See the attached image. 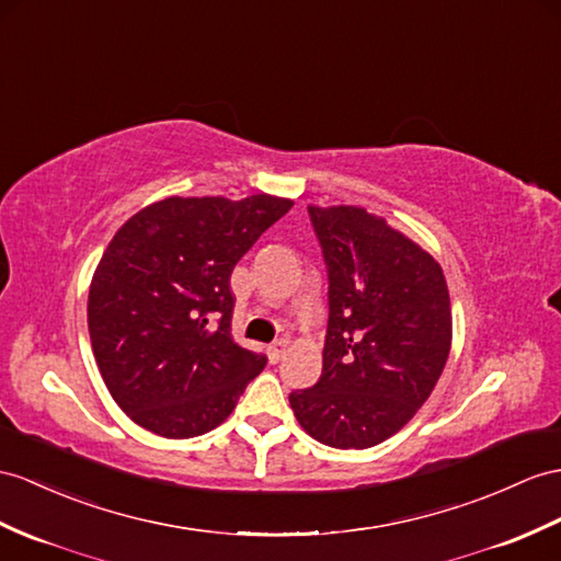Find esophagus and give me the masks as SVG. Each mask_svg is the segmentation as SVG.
Wrapping results in <instances>:
<instances>
[{
  "mask_svg": "<svg viewBox=\"0 0 561 561\" xmlns=\"http://www.w3.org/2000/svg\"><path fill=\"white\" fill-rule=\"evenodd\" d=\"M288 347H290V343L285 337H280V340H276V343L273 345H268V350H266V354H268V359L276 364V362H280L283 359V354L288 352Z\"/></svg>",
  "mask_w": 561,
  "mask_h": 561,
  "instance_id": "esophagus-1",
  "label": "esophagus"
}]
</instances>
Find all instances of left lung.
<instances>
[{
    "mask_svg": "<svg viewBox=\"0 0 561 561\" xmlns=\"http://www.w3.org/2000/svg\"><path fill=\"white\" fill-rule=\"evenodd\" d=\"M328 266V331L319 383L290 394L313 440L366 449L404 428L431 398L453 347L440 264L386 218L309 204Z\"/></svg>",
    "mask_w": 561,
    "mask_h": 561,
    "instance_id": "1",
    "label": "left lung"
}]
</instances>
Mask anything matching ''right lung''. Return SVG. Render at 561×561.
<instances>
[{
    "label": "right lung",
    "instance_id": "obj_1",
    "mask_svg": "<svg viewBox=\"0 0 561 561\" xmlns=\"http://www.w3.org/2000/svg\"><path fill=\"white\" fill-rule=\"evenodd\" d=\"M293 204L167 197L116 230L92 273L88 328L108 392L138 426L171 440L209 433L266 366L230 335V273Z\"/></svg>",
    "mask_w": 561,
    "mask_h": 561
}]
</instances>
